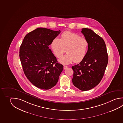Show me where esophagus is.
Wrapping results in <instances>:
<instances>
[{
  "instance_id": "obj_1",
  "label": "esophagus",
  "mask_w": 123,
  "mask_h": 123,
  "mask_svg": "<svg viewBox=\"0 0 123 123\" xmlns=\"http://www.w3.org/2000/svg\"><path fill=\"white\" fill-rule=\"evenodd\" d=\"M67 68H68L67 66H65V65L64 66V69H66Z\"/></svg>"
}]
</instances>
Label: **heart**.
<instances>
[{
    "mask_svg": "<svg viewBox=\"0 0 123 123\" xmlns=\"http://www.w3.org/2000/svg\"><path fill=\"white\" fill-rule=\"evenodd\" d=\"M51 46L54 53L58 58L62 56L66 50L67 54L59 61L62 64L68 65L73 62H79L82 60L87 52L88 42L78 34L66 31L62 34L61 39L55 38L51 42Z\"/></svg>",
    "mask_w": 123,
    "mask_h": 123,
    "instance_id": "1",
    "label": "heart"
}]
</instances>
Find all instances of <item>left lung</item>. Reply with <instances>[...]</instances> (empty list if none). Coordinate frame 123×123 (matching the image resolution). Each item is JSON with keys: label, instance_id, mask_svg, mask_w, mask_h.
Listing matches in <instances>:
<instances>
[{"label": "left lung", "instance_id": "8db88e82", "mask_svg": "<svg viewBox=\"0 0 123 123\" xmlns=\"http://www.w3.org/2000/svg\"><path fill=\"white\" fill-rule=\"evenodd\" d=\"M81 33L88 42L85 57L79 64L73 66L72 83L79 89H92L100 82L108 63L106 46L102 38L92 29H82Z\"/></svg>", "mask_w": 123, "mask_h": 123}]
</instances>
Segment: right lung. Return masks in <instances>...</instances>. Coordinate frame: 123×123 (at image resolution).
<instances>
[{
  "mask_svg": "<svg viewBox=\"0 0 123 123\" xmlns=\"http://www.w3.org/2000/svg\"><path fill=\"white\" fill-rule=\"evenodd\" d=\"M60 30L38 28L25 36L19 49L24 72L36 87L49 90L56 85L63 69L49 49V45Z\"/></svg>",
  "mask_w": 123,
  "mask_h": 123,
  "instance_id": "obj_1",
  "label": "right lung"
}]
</instances>
